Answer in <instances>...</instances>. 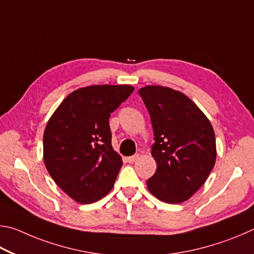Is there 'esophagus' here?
I'll return each instance as SVG.
<instances>
[{
  "mask_svg": "<svg viewBox=\"0 0 254 254\" xmlns=\"http://www.w3.org/2000/svg\"><path fill=\"white\" fill-rule=\"evenodd\" d=\"M138 157H139V155L138 154H135V155H132V156L127 157V161L129 162V163H134L135 161H137V159H138Z\"/></svg>",
  "mask_w": 254,
  "mask_h": 254,
  "instance_id": "34e87169",
  "label": "esophagus"
}]
</instances>
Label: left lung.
I'll list each match as a JSON object with an SVG mask.
<instances>
[{"label":"left lung","mask_w":254,"mask_h":254,"mask_svg":"<svg viewBox=\"0 0 254 254\" xmlns=\"http://www.w3.org/2000/svg\"><path fill=\"white\" fill-rule=\"evenodd\" d=\"M152 122V155L157 164L147 188L166 203L189 199L205 183L216 159L210 120L184 93L162 86L138 90Z\"/></svg>","instance_id":"obj_1"}]
</instances>
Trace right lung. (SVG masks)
<instances>
[{"label": "right lung", "mask_w": 254, "mask_h": 254, "mask_svg": "<svg viewBox=\"0 0 254 254\" xmlns=\"http://www.w3.org/2000/svg\"><path fill=\"white\" fill-rule=\"evenodd\" d=\"M132 91L129 84L80 88L49 119L44 164L57 185L78 203L96 202L113 189L123 161L111 146L109 117Z\"/></svg>", "instance_id": "add662e5"}]
</instances>
